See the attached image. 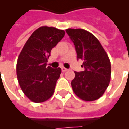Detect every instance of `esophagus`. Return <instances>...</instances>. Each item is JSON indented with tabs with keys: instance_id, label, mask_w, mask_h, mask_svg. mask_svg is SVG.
Masks as SVG:
<instances>
[{
	"instance_id": "obj_1",
	"label": "esophagus",
	"mask_w": 129,
	"mask_h": 129,
	"mask_svg": "<svg viewBox=\"0 0 129 129\" xmlns=\"http://www.w3.org/2000/svg\"><path fill=\"white\" fill-rule=\"evenodd\" d=\"M68 70L67 68H64V67H62V68H61V71L63 72H66V71Z\"/></svg>"
}]
</instances>
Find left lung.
<instances>
[{
	"label": "left lung",
	"instance_id": "1",
	"mask_svg": "<svg viewBox=\"0 0 129 129\" xmlns=\"http://www.w3.org/2000/svg\"><path fill=\"white\" fill-rule=\"evenodd\" d=\"M66 33L73 41L78 59L83 61L85 70L74 72L71 84L78 97L85 101L100 98L110 81L111 65L108 55L98 39L82 29H68Z\"/></svg>",
	"mask_w": 129,
	"mask_h": 129
}]
</instances>
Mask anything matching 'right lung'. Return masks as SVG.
<instances>
[{"mask_svg":"<svg viewBox=\"0 0 129 129\" xmlns=\"http://www.w3.org/2000/svg\"><path fill=\"white\" fill-rule=\"evenodd\" d=\"M64 35L63 30L39 27L32 33L19 54L17 79L23 93L32 102H45L54 93L61 70L47 67V62L52 48Z\"/></svg>","mask_w":129,"mask_h":129,"instance_id":"obj_1","label":"right lung"}]
</instances>
